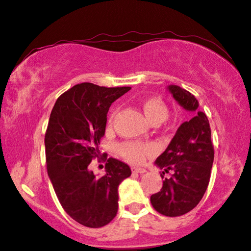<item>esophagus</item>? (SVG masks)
Segmentation results:
<instances>
[{
	"instance_id": "esophagus-1",
	"label": "esophagus",
	"mask_w": 251,
	"mask_h": 251,
	"mask_svg": "<svg viewBox=\"0 0 251 251\" xmlns=\"http://www.w3.org/2000/svg\"><path fill=\"white\" fill-rule=\"evenodd\" d=\"M131 172L132 173H138V174H145V173H147V169L143 168V167H132Z\"/></svg>"
}]
</instances>
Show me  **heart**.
Here are the masks:
<instances>
[{"label": "heart", "instance_id": "obj_1", "mask_svg": "<svg viewBox=\"0 0 251 251\" xmlns=\"http://www.w3.org/2000/svg\"><path fill=\"white\" fill-rule=\"evenodd\" d=\"M142 110L151 124H161L168 116L166 103L156 97L147 99L142 104ZM111 119H113V115ZM150 150L151 149L148 145L139 142H124L119 146V151L122 155L134 163H142Z\"/></svg>", "mask_w": 251, "mask_h": 251}]
</instances>
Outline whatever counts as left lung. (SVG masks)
Listing matches in <instances>:
<instances>
[{
	"mask_svg": "<svg viewBox=\"0 0 251 251\" xmlns=\"http://www.w3.org/2000/svg\"><path fill=\"white\" fill-rule=\"evenodd\" d=\"M167 90L193 117L180 125L166 150L154 163L163 169L162 178L169 171L172 176L164 178L161 191L151 196V204L159 214L178 217L191 211L204 196L215 152L209 121L201 111L197 99L177 85H169Z\"/></svg>",
	"mask_w": 251,
	"mask_h": 251,
	"instance_id": "1",
	"label": "left lung"
}]
</instances>
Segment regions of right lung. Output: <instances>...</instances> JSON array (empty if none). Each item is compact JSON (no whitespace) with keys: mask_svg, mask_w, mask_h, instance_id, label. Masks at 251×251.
Instances as JSON below:
<instances>
[{"mask_svg":"<svg viewBox=\"0 0 251 251\" xmlns=\"http://www.w3.org/2000/svg\"><path fill=\"white\" fill-rule=\"evenodd\" d=\"M129 89L77 84L62 94L51 110L45 134L47 173L63 209L84 226L101 227L114 219L117 189L131 175L128 165L112 157L102 177L88 167L100 155L109 108Z\"/></svg>","mask_w":251,"mask_h":251,"instance_id":"add662e5","label":"right lung"}]
</instances>
